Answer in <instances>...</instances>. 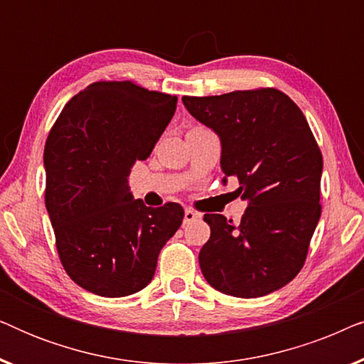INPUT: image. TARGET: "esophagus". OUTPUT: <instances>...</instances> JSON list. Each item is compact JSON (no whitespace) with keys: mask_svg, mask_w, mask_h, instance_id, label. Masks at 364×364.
<instances>
[{"mask_svg":"<svg viewBox=\"0 0 364 364\" xmlns=\"http://www.w3.org/2000/svg\"><path fill=\"white\" fill-rule=\"evenodd\" d=\"M197 218H200V215H198V213L191 210V208H186V213H183V225L196 222Z\"/></svg>","mask_w":364,"mask_h":364,"instance_id":"1","label":"esophagus"}]
</instances>
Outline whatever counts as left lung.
Masks as SVG:
<instances>
[{
    "instance_id": "left-lung-1",
    "label": "left lung",
    "mask_w": 364,
    "mask_h": 364,
    "mask_svg": "<svg viewBox=\"0 0 364 364\" xmlns=\"http://www.w3.org/2000/svg\"><path fill=\"white\" fill-rule=\"evenodd\" d=\"M183 106L220 137V166L248 202L238 225L205 213L210 238L198 253L215 290L257 298L285 287L306 260L321 215L323 157L300 107L273 87L182 97Z\"/></svg>"
}]
</instances>
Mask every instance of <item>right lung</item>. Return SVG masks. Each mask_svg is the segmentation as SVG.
Wrapping results in <instances>:
<instances>
[{"label": "right lung", "instance_id": "1", "mask_svg": "<svg viewBox=\"0 0 364 364\" xmlns=\"http://www.w3.org/2000/svg\"><path fill=\"white\" fill-rule=\"evenodd\" d=\"M177 96L131 81H99L59 114L44 146L46 208L64 270L99 296L141 291L162 247L182 225L178 203L146 207L129 191L136 161L151 156Z\"/></svg>", "mask_w": 364, "mask_h": 364}]
</instances>
